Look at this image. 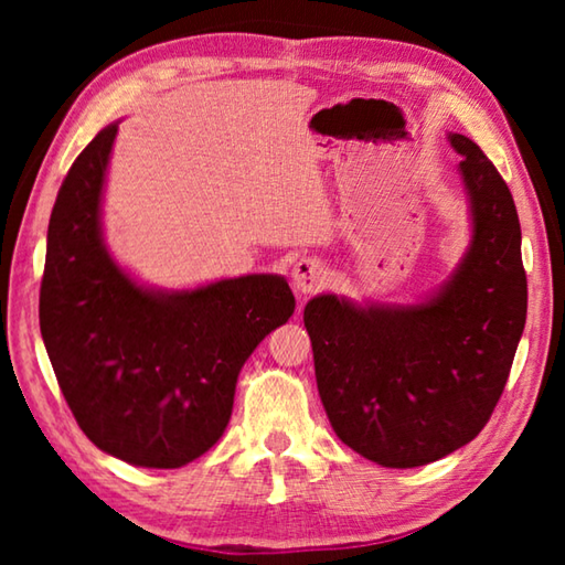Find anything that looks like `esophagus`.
I'll list each match as a JSON object with an SVG mask.
<instances>
[{
    "label": "esophagus",
    "instance_id": "obj_1",
    "mask_svg": "<svg viewBox=\"0 0 565 565\" xmlns=\"http://www.w3.org/2000/svg\"><path fill=\"white\" fill-rule=\"evenodd\" d=\"M291 281H294V289L301 291V294H313L327 286L329 281V271L327 266H323L319 259H311V256H303L294 264V271H291Z\"/></svg>",
    "mask_w": 565,
    "mask_h": 565
}]
</instances>
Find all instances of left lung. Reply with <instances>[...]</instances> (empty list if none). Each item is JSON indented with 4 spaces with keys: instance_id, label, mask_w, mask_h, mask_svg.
I'll use <instances>...</instances> for the list:
<instances>
[{
    "instance_id": "left-lung-1",
    "label": "left lung",
    "mask_w": 565,
    "mask_h": 565,
    "mask_svg": "<svg viewBox=\"0 0 565 565\" xmlns=\"http://www.w3.org/2000/svg\"><path fill=\"white\" fill-rule=\"evenodd\" d=\"M463 157L471 244L441 289L411 306L306 303L321 404L343 444L386 468L438 461L481 434L503 394L525 327L529 286L513 196L481 147Z\"/></svg>"
}]
</instances>
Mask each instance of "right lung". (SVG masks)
<instances>
[{"instance_id":"1","label":"right lung","mask_w":565,"mask_h":565,"mask_svg":"<svg viewBox=\"0 0 565 565\" xmlns=\"http://www.w3.org/2000/svg\"><path fill=\"white\" fill-rule=\"evenodd\" d=\"M119 124L62 181L46 232L40 329L76 424L131 466L179 468L232 418L238 371L296 309L284 276L248 274L191 291L139 286L102 236V191Z\"/></svg>"}]
</instances>
